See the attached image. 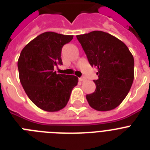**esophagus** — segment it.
<instances>
[{
  "mask_svg": "<svg viewBox=\"0 0 150 150\" xmlns=\"http://www.w3.org/2000/svg\"><path fill=\"white\" fill-rule=\"evenodd\" d=\"M79 81L83 82V81H84V80H85V78L84 77H80V78H79Z\"/></svg>",
  "mask_w": 150,
  "mask_h": 150,
  "instance_id": "obj_1",
  "label": "esophagus"
}]
</instances>
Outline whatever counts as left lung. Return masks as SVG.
<instances>
[{
  "label": "left lung",
  "instance_id": "obj_1",
  "mask_svg": "<svg viewBox=\"0 0 150 150\" xmlns=\"http://www.w3.org/2000/svg\"><path fill=\"white\" fill-rule=\"evenodd\" d=\"M91 66L98 67L95 92L86 95L90 107L98 111L115 109L128 95L133 83L134 57L122 41L108 33L94 30L76 35Z\"/></svg>",
  "mask_w": 150,
  "mask_h": 150
}]
</instances>
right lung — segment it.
I'll return each mask as SVG.
<instances>
[{
  "label": "right lung",
  "instance_id": "add662e5",
  "mask_svg": "<svg viewBox=\"0 0 150 150\" xmlns=\"http://www.w3.org/2000/svg\"><path fill=\"white\" fill-rule=\"evenodd\" d=\"M73 38L47 31L29 42L21 52L18 69L22 87L30 100L44 111L63 109L77 85L76 76L54 71L55 66L62 64V47Z\"/></svg>",
  "mask_w": 150,
  "mask_h": 150
}]
</instances>
